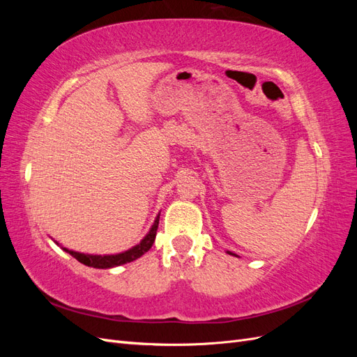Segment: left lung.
<instances>
[{"instance_id":"1","label":"left lung","mask_w":357,"mask_h":357,"mask_svg":"<svg viewBox=\"0 0 357 357\" xmlns=\"http://www.w3.org/2000/svg\"><path fill=\"white\" fill-rule=\"evenodd\" d=\"M229 255H232V253H229Z\"/></svg>"}]
</instances>
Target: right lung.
I'll list each match as a JSON object with an SVG mask.
<instances>
[{
    "mask_svg": "<svg viewBox=\"0 0 357 357\" xmlns=\"http://www.w3.org/2000/svg\"><path fill=\"white\" fill-rule=\"evenodd\" d=\"M158 225H159V215L156 218L152 229L150 232L144 236L143 241L139 243L138 245L132 247L131 250L123 252V253H119V255H110V256H98V255H83V253H77V252H71L67 250V248H63V250L68 252L73 257L77 259V261L83 265H88V266H93V268H113V266H119V265H123L128 262H132L135 259L142 257L150 247L153 245L155 238H156V231H158Z\"/></svg>",
    "mask_w": 357,
    "mask_h": 357,
    "instance_id": "obj_1",
    "label": "right lung"
}]
</instances>
